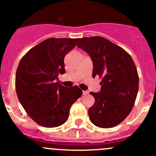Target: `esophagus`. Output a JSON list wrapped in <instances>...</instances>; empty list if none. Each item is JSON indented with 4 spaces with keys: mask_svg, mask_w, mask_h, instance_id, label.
I'll return each instance as SVG.
<instances>
[{
    "mask_svg": "<svg viewBox=\"0 0 156 156\" xmlns=\"http://www.w3.org/2000/svg\"><path fill=\"white\" fill-rule=\"evenodd\" d=\"M87 94H88V91H86V90L83 91V95L86 96V95H87Z\"/></svg>",
    "mask_w": 156,
    "mask_h": 156,
    "instance_id": "34e87169",
    "label": "esophagus"
}]
</instances>
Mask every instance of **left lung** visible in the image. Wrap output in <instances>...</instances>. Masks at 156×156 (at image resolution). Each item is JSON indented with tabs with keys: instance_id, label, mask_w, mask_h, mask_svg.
Masks as SVG:
<instances>
[{
	"instance_id": "left-lung-1",
	"label": "left lung",
	"mask_w": 156,
	"mask_h": 156,
	"mask_svg": "<svg viewBox=\"0 0 156 156\" xmlns=\"http://www.w3.org/2000/svg\"><path fill=\"white\" fill-rule=\"evenodd\" d=\"M77 46L90 56L92 76L102 79L100 93H90L95 99L88 110L90 120L101 128L119 125L131 112L139 88L133 59L123 48L100 36L83 37Z\"/></svg>"
}]
</instances>
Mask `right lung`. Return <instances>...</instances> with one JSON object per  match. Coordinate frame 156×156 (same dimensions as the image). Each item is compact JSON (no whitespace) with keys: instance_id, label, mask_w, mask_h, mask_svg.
Wrapping results in <instances>:
<instances>
[{"instance_id":"obj_1","label":"right lung","mask_w":156,"mask_h":156,"mask_svg":"<svg viewBox=\"0 0 156 156\" xmlns=\"http://www.w3.org/2000/svg\"><path fill=\"white\" fill-rule=\"evenodd\" d=\"M80 38H50L29 50L16 73L20 103L34 122L45 127L65 123L72 105L82 95L78 86L66 87L56 81L65 73L64 57Z\"/></svg>"}]
</instances>
